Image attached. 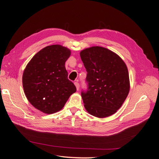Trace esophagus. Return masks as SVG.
Masks as SVG:
<instances>
[{"mask_svg":"<svg viewBox=\"0 0 159 159\" xmlns=\"http://www.w3.org/2000/svg\"><path fill=\"white\" fill-rule=\"evenodd\" d=\"M74 84H75V85L77 90H79V88H80V84H79V83L77 82V81H75Z\"/></svg>","mask_w":159,"mask_h":159,"instance_id":"esophagus-1","label":"esophagus"}]
</instances>
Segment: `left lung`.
<instances>
[{
  "label": "left lung",
  "mask_w": 159,
  "mask_h": 159,
  "mask_svg": "<svg viewBox=\"0 0 159 159\" xmlns=\"http://www.w3.org/2000/svg\"><path fill=\"white\" fill-rule=\"evenodd\" d=\"M87 71V89L81 92L88 113L99 118L117 111L127 97L129 77L127 66L114 52L93 46L80 52Z\"/></svg>",
  "instance_id": "8db88e82"
}]
</instances>
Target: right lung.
<instances>
[{"instance_id": "right-lung-1", "label": "right lung", "mask_w": 159, "mask_h": 159, "mask_svg": "<svg viewBox=\"0 0 159 159\" xmlns=\"http://www.w3.org/2000/svg\"><path fill=\"white\" fill-rule=\"evenodd\" d=\"M70 56L67 48L52 45L38 52L26 66L22 75L23 88L35 108L48 114L56 113L76 91L65 68Z\"/></svg>"}]
</instances>
